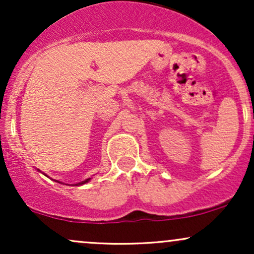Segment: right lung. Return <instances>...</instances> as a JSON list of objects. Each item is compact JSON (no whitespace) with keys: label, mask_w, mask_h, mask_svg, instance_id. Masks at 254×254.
<instances>
[{"label":"right lung","mask_w":254,"mask_h":254,"mask_svg":"<svg viewBox=\"0 0 254 254\" xmlns=\"http://www.w3.org/2000/svg\"><path fill=\"white\" fill-rule=\"evenodd\" d=\"M37 171H38V172H40V173H42V171H40V170H37ZM92 178H93V176L90 177V178H87V179L81 180V182H78V183H76V184H72V186H80V185H83V184H87V183L89 182L90 179H92ZM54 180H55V179H54ZM55 182H57V183H60V184H63L62 182H58V180H55Z\"/></svg>","instance_id":"obj_1"}]
</instances>
